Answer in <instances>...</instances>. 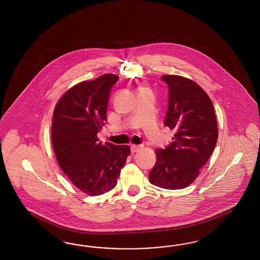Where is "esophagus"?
Wrapping results in <instances>:
<instances>
[{
    "label": "esophagus",
    "mask_w": 260,
    "mask_h": 260,
    "mask_svg": "<svg viewBox=\"0 0 260 260\" xmlns=\"http://www.w3.org/2000/svg\"><path fill=\"white\" fill-rule=\"evenodd\" d=\"M142 148H143L142 145H132L131 146V150H132L133 153H134V152L139 151V150H141Z\"/></svg>",
    "instance_id": "esophagus-1"
}]
</instances>
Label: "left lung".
I'll return each mask as SVG.
<instances>
[{
	"mask_svg": "<svg viewBox=\"0 0 260 260\" xmlns=\"http://www.w3.org/2000/svg\"><path fill=\"white\" fill-rule=\"evenodd\" d=\"M161 78L169 86L164 124L175 134L166 149L155 150L157 161L149 179L163 189H184L197 179L215 148L216 116L211 98L194 81L179 75Z\"/></svg>",
	"mask_w": 260,
	"mask_h": 260,
	"instance_id": "8db88e82",
	"label": "left lung"
}]
</instances>
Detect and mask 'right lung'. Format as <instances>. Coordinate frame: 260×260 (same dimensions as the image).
I'll list each match as a JSON object with an SVG mask.
<instances>
[{"mask_svg":"<svg viewBox=\"0 0 260 260\" xmlns=\"http://www.w3.org/2000/svg\"><path fill=\"white\" fill-rule=\"evenodd\" d=\"M118 78L108 73L76 84L53 111L51 141L58 164L76 188L91 197L116 186L131 153L126 145H102L97 137L107 121L110 88Z\"/></svg>","mask_w":260,"mask_h":260,"instance_id":"right-lung-1","label":"right lung"}]
</instances>
